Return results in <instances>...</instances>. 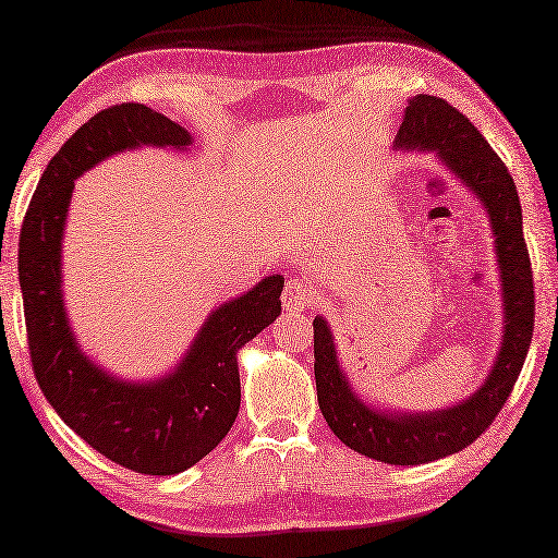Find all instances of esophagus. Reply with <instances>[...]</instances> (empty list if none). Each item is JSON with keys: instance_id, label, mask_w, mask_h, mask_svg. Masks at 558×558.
I'll return each mask as SVG.
<instances>
[{"instance_id": "34e87169", "label": "esophagus", "mask_w": 558, "mask_h": 558, "mask_svg": "<svg viewBox=\"0 0 558 558\" xmlns=\"http://www.w3.org/2000/svg\"><path fill=\"white\" fill-rule=\"evenodd\" d=\"M318 300L316 288L306 278H292L282 290V306L288 312H304L314 306Z\"/></svg>"}]
</instances>
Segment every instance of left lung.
Instances as JSON below:
<instances>
[{"instance_id":"8db88e82","label":"left lung","mask_w":558,"mask_h":558,"mask_svg":"<svg viewBox=\"0 0 558 558\" xmlns=\"http://www.w3.org/2000/svg\"><path fill=\"white\" fill-rule=\"evenodd\" d=\"M393 146L434 153L487 210L504 302L499 354L484 384L456 405L432 412L381 410L354 393L340 366L330 326L324 316H316L314 376L318 408L342 444L388 465H422L468 448L501 412L527 357L535 328V290L513 177L468 117L441 98L414 96L408 100Z\"/></svg>"}]
</instances>
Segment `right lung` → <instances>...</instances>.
I'll return each mask as SVG.
<instances>
[{"label": "right lung", "mask_w": 558, "mask_h": 558, "mask_svg": "<svg viewBox=\"0 0 558 558\" xmlns=\"http://www.w3.org/2000/svg\"><path fill=\"white\" fill-rule=\"evenodd\" d=\"M192 146V134L138 102L83 124L47 165L19 236V282L35 378L83 441L141 475H177L216 448L240 412L236 352L280 316L282 276L213 310L180 364L150 381L105 372L81 350L62 292V240L74 182L114 153Z\"/></svg>", "instance_id": "1"}]
</instances>
